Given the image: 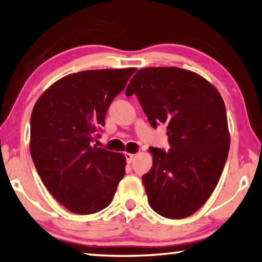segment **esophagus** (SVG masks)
I'll return each mask as SVG.
<instances>
[{
  "label": "esophagus",
  "instance_id": "esophagus-1",
  "mask_svg": "<svg viewBox=\"0 0 262 262\" xmlns=\"http://www.w3.org/2000/svg\"><path fill=\"white\" fill-rule=\"evenodd\" d=\"M134 156H135V155L128 154V152H125V158H126V162H127V163H131V162H132V159H134Z\"/></svg>",
  "mask_w": 262,
  "mask_h": 262
}]
</instances>
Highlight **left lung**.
I'll list each match as a JSON object with an SVG mask.
<instances>
[{"instance_id": "1", "label": "left lung", "mask_w": 262, "mask_h": 262, "mask_svg": "<svg viewBox=\"0 0 262 262\" xmlns=\"http://www.w3.org/2000/svg\"><path fill=\"white\" fill-rule=\"evenodd\" d=\"M154 128L166 125L169 150L150 147L152 168L143 175L150 207L168 219L200 209L217 184L229 152L226 106L206 79L178 67L139 70L126 89Z\"/></svg>"}]
</instances>
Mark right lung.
Listing matches in <instances>:
<instances>
[{
    "label": "right lung",
    "instance_id": "1",
    "mask_svg": "<svg viewBox=\"0 0 262 262\" xmlns=\"http://www.w3.org/2000/svg\"><path fill=\"white\" fill-rule=\"evenodd\" d=\"M136 68L92 70L54 82L30 117V155L45 187L72 213H98L125 175V157L93 144Z\"/></svg>",
    "mask_w": 262,
    "mask_h": 262
}]
</instances>
